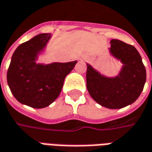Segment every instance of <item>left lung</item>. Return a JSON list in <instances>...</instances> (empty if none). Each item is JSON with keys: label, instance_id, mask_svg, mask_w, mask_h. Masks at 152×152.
<instances>
[{"label": "left lung", "instance_id": "8db88e82", "mask_svg": "<svg viewBox=\"0 0 152 152\" xmlns=\"http://www.w3.org/2000/svg\"><path fill=\"white\" fill-rule=\"evenodd\" d=\"M110 43L111 53L124 64L119 76H103L87 64L86 86L100 105L121 109L135 102L141 94L146 80V68L135 47L118 39H112Z\"/></svg>", "mask_w": 152, "mask_h": 152}]
</instances>
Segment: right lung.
Returning <instances> with one entry per match:
<instances>
[{
	"label": "right lung",
	"mask_w": 152,
	"mask_h": 152,
	"mask_svg": "<svg viewBox=\"0 0 152 152\" xmlns=\"http://www.w3.org/2000/svg\"><path fill=\"white\" fill-rule=\"evenodd\" d=\"M49 38V34H40L20 44L13 53L7 71V83L15 98L34 109L45 108L58 98L65 77L77 62L36 64L37 54Z\"/></svg>",
	"instance_id": "right-lung-1"
}]
</instances>
